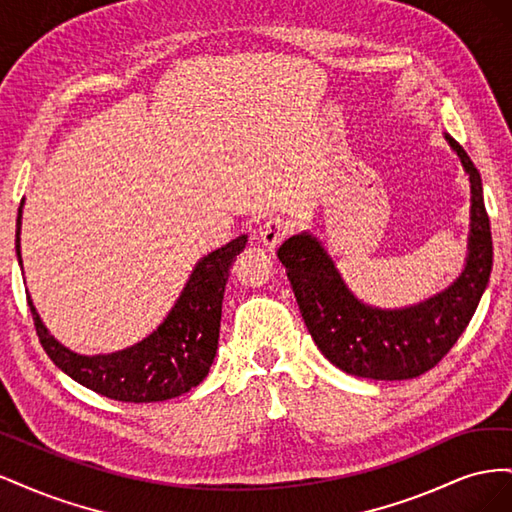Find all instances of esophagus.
Returning a JSON list of instances; mask_svg holds the SVG:
<instances>
[{
    "mask_svg": "<svg viewBox=\"0 0 512 512\" xmlns=\"http://www.w3.org/2000/svg\"><path fill=\"white\" fill-rule=\"evenodd\" d=\"M288 235H290V224L282 218H271L260 226L258 239L262 245L269 247V250H275V247L280 245Z\"/></svg>",
    "mask_w": 512,
    "mask_h": 512,
    "instance_id": "1",
    "label": "esophagus"
}]
</instances>
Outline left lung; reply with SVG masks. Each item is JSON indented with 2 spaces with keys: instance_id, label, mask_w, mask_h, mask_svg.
Here are the masks:
<instances>
[{
  "instance_id": "left-lung-1",
  "label": "left lung",
  "mask_w": 512,
  "mask_h": 512,
  "mask_svg": "<svg viewBox=\"0 0 512 512\" xmlns=\"http://www.w3.org/2000/svg\"><path fill=\"white\" fill-rule=\"evenodd\" d=\"M472 183V224L466 269L444 292L406 309L363 305L346 288L316 237L294 235L277 258L286 267L307 331L327 359L350 376L408 380L436 367L470 324L489 282L493 243L483 183L474 162L455 138Z\"/></svg>"
}]
</instances>
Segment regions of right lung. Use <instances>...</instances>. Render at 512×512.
<instances>
[{"mask_svg":"<svg viewBox=\"0 0 512 512\" xmlns=\"http://www.w3.org/2000/svg\"><path fill=\"white\" fill-rule=\"evenodd\" d=\"M19 232L21 207L17 218V258L21 262ZM245 243L247 237L241 235L200 260L158 331L113 354L81 356L70 352L44 329L32 299L27 297L44 352L72 380L115 401L149 404L188 393L207 378L215 359L224 288L232 262L243 252Z\"/></svg>","mask_w":512,"mask_h":512,"instance_id":"1","label":"right lung"}]
</instances>
